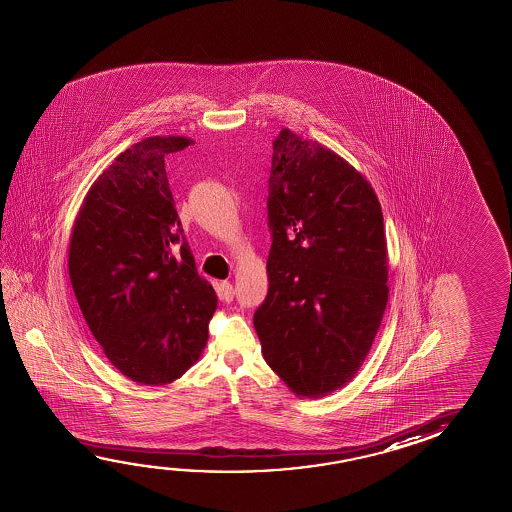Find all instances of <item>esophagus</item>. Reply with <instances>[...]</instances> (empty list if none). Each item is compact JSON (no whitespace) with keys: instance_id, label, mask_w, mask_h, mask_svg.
Returning <instances> with one entry per match:
<instances>
[{"instance_id":"obj_1","label":"esophagus","mask_w":512,"mask_h":512,"mask_svg":"<svg viewBox=\"0 0 512 512\" xmlns=\"http://www.w3.org/2000/svg\"><path fill=\"white\" fill-rule=\"evenodd\" d=\"M219 296H221L223 302H232L235 296L234 285L230 284V282H221V285H219Z\"/></svg>"}]
</instances>
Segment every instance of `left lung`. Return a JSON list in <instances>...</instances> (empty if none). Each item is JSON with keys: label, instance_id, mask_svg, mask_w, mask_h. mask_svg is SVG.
Listing matches in <instances>:
<instances>
[{"label": "left lung", "instance_id": "left-lung-1", "mask_svg": "<svg viewBox=\"0 0 512 512\" xmlns=\"http://www.w3.org/2000/svg\"><path fill=\"white\" fill-rule=\"evenodd\" d=\"M268 219V296L253 316L262 355L296 396H327L361 369L386 310L380 202L336 151L282 128Z\"/></svg>", "mask_w": 512, "mask_h": 512}]
</instances>
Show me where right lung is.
<instances>
[{
	"mask_svg": "<svg viewBox=\"0 0 512 512\" xmlns=\"http://www.w3.org/2000/svg\"><path fill=\"white\" fill-rule=\"evenodd\" d=\"M193 143L153 135L119 153L85 194L71 232L76 302L110 364L143 386L171 384L200 359L218 307L182 235L164 166Z\"/></svg>",
	"mask_w": 512,
	"mask_h": 512,
	"instance_id": "obj_1",
	"label": "right lung"
}]
</instances>
